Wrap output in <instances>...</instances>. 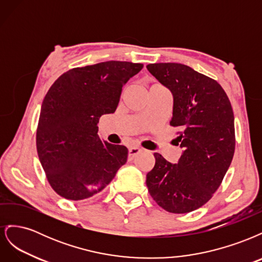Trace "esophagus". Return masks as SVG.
<instances>
[{
    "instance_id": "34e87169",
    "label": "esophagus",
    "mask_w": 262,
    "mask_h": 262,
    "mask_svg": "<svg viewBox=\"0 0 262 262\" xmlns=\"http://www.w3.org/2000/svg\"><path fill=\"white\" fill-rule=\"evenodd\" d=\"M141 152H142V148H140L138 146H132L129 148V157L134 158L136 156H138Z\"/></svg>"
}]
</instances>
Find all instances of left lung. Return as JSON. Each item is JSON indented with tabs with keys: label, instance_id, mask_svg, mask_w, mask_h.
<instances>
[{
	"label": "left lung",
	"instance_id": "1",
	"mask_svg": "<svg viewBox=\"0 0 262 262\" xmlns=\"http://www.w3.org/2000/svg\"><path fill=\"white\" fill-rule=\"evenodd\" d=\"M149 73L173 96L170 125L184 152L178 164L154 153L146 175L153 200L170 213L201 208L221 186L235 152L234 114L225 91L215 80L180 63H153Z\"/></svg>",
	"mask_w": 262,
	"mask_h": 262
}]
</instances>
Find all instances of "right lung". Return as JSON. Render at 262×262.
I'll use <instances>...</instances> for the list:
<instances>
[{
	"mask_svg": "<svg viewBox=\"0 0 262 262\" xmlns=\"http://www.w3.org/2000/svg\"><path fill=\"white\" fill-rule=\"evenodd\" d=\"M142 63L107 61L63 73L45 96L36 145L51 188L80 201L101 191L125 164L128 148L98 136L99 118L114 114L122 86Z\"/></svg>",
	"mask_w": 262,
	"mask_h": 262,
	"instance_id": "add662e5",
	"label": "right lung"
}]
</instances>
